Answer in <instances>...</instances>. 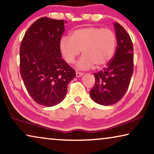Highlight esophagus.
Masks as SVG:
<instances>
[{
    "label": "esophagus",
    "instance_id": "obj_1",
    "mask_svg": "<svg viewBox=\"0 0 154 154\" xmlns=\"http://www.w3.org/2000/svg\"><path fill=\"white\" fill-rule=\"evenodd\" d=\"M83 75V73L80 72H76V77H80Z\"/></svg>",
    "mask_w": 154,
    "mask_h": 154
}]
</instances>
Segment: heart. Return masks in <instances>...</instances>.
<instances>
[{"mask_svg":"<svg viewBox=\"0 0 154 154\" xmlns=\"http://www.w3.org/2000/svg\"><path fill=\"white\" fill-rule=\"evenodd\" d=\"M116 45V35L112 29L87 26L75 30L70 38L63 37L59 47L63 57L69 64L74 63L82 51L84 55L77 63V68L87 70L108 63L114 54Z\"/></svg>","mask_w":154,"mask_h":154,"instance_id":"heart-1","label":"heart"}]
</instances>
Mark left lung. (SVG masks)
Segmentation results:
<instances>
[{
  "mask_svg": "<svg viewBox=\"0 0 154 154\" xmlns=\"http://www.w3.org/2000/svg\"><path fill=\"white\" fill-rule=\"evenodd\" d=\"M116 52L107 66L94 73L96 83L90 96L102 105H112L120 100L128 88L133 72V45L131 37L122 26L114 23Z\"/></svg>",
  "mask_w": 154,
  "mask_h": 154,
  "instance_id": "1",
  "label": "left lung"
}]
</instances>
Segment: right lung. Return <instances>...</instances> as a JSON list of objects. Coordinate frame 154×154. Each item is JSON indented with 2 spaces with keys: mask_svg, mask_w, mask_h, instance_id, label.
I'll use <instances>...</instances> for the list:
<instances>
[{
  "mask_svg": "<svg viewBox=\"0 0 154 154\" xmlns=\"http://www.w3.org/2000/svg\"><path fill=\"white\" fill-rule=\"evenodd\" d=\"M64 20L42 17L29 28L20 45V74L30 96L52 107L64 99L75 70L61 58Z\"/></svg>",
  "mask_w": 154,
  "mask_h": 154,
  "instance_id": "1",
  "label": "right lung"
}]
</instances>
